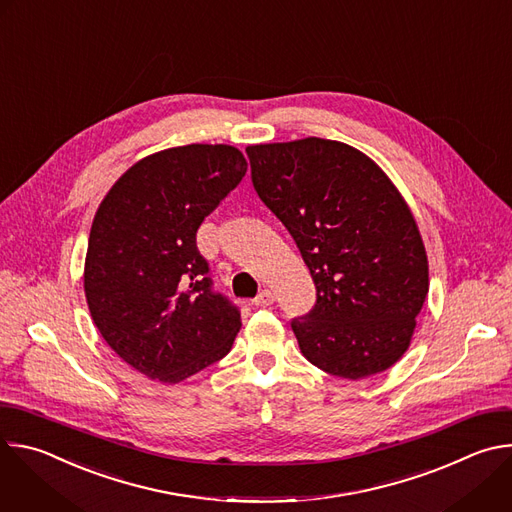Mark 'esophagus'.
Instances as JSON below:
<instances>
[{
    "mask_svg": "<svg viewBox=\"0 0 512 512\" xmlns=\"http://www.w3.org/2000/svg\"><path fill=\"white\" fill-rule=\"evenodd\" d=\"M275 302V294L271 289H263L261 294L253 300V304L257 306V308H265V306H271Z\"/></svg>",
    "mask_w": 512,
    "mask_h": 512,
    "instance_id": "34e87169",
    "label": "esophagus"
}]
</instances>
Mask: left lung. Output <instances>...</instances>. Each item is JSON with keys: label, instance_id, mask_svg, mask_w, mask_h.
Instances as JSON below:
<instances>
[{"label": "left lung", "instance_id": "8db88e82", "mask_svg": "<svg viewBox=\"0 0 512 512\" xmlns=\"http://www.w3.org/2000/svg\"><path fill=\"white\" fill-rule=\"evenodd\" d=\"M251 180L294 237L316 304L291 320L318 369L364 379L409 348L429 271L415 218L387 174L342 141L249 145Z\"/></svg>", "mask_w": 512, "mask_h": 512}]
</instances>
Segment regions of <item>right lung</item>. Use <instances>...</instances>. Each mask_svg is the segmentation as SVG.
I'll use <instances>...</instances> for the list:
<instances>
[{"label":"right lung","mask_w":512,"mask_h":512,"mask_svg":"<svg viewBox=\"0 0 512 512\" xmlns=\"http://www.w3.org/2000/svg\"><path fill=\"white\" fill-rule=\"evenodd\" d=\"M245 172L233 145L170 148L133 164L95 214L85 259L93 322L152 381L176 385L233 346L241 312L212 291L196 231Z\"/></svg>","instance_id":"add662e5"}]
</instances>
